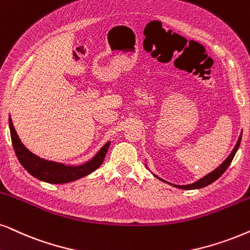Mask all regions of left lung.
<instances>
[{
	"label": "left lung",
	"mask_w": 250,
	"mask_h": 250,
	"mask_svg": "<svg viewBox=\"0 0 250 250\" xmlns=\"http://www.w3.org/2000/svg\"><path fill=\"white\" fill-rule=\"evenodd\" d=\"M241 138H242V132H241V135L239 136V140H238V142H236L234 148H233L232 152L229 153V156L227 157L225 160H224L223 164H220V165L218 166L216 169L212 170V172L209 173V174H208V175L203 176V178L200 179V180H197V181L194 182V183H190V185H183V186L173 185V183L167 182V181H165V180H163L162 178H159V176H157V175H154V174L153 175L156 176L157 179H159V180H162V181H164V182L168 183V185H172V186H174V187L180 188V189H186V190H191V189H200V188L207 187V186H209L210 183H212V182L216 181L217 179H219L220 176L224 174V172H225V170L229 168V166L230 165V163H232L233 158H234L236 151H238V148L240 146V143H241Z\"/></svg>",
	"instance_id": "8db88e82"
}]
</instances>
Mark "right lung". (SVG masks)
Wrapping results in <instances>:
<instances>
[{
  "instance_id": "add662e5",
  "label": "right lung",
  "mask_w": 250,
  "mask_h": 250,
  "mask_svg": "<svg viewBox=\"0 0 250 250\" xmlns=\"http://www.w3.org/2000/svg\"><path fill=\"white\" fill-rule=\"evenodd\" d=\"M9 128H10L12 146H14L15 153L21 166L34 178L39 179L41 181L54 183V185L68 183L91 174L102 165L110 145V142H107L92 159L88 160L87 163L82 164L80 166L64 165L61 163L42 159L25 147V145L21 143L17 132L15 130L11 118H9Z\"/></svg>"
}]
</instances>
